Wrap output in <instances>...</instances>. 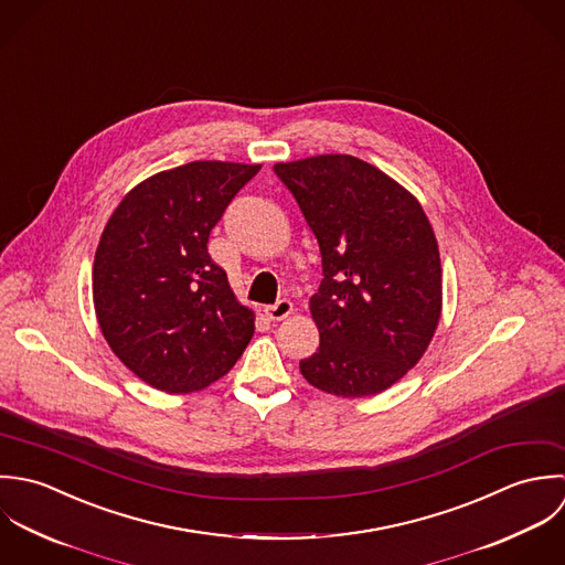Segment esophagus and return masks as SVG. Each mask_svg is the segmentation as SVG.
Returning a JSON list of instances; mask_svg holds the SVG:
<instances>
[{
	"mask_svg": "<svg viewBox=\"0 0 565 565\" xmlns=\"http://www.w3.org/2000/svg\"><path fill=\"white\" fill-rule=\"evenodd\" d=\"M264 312H266V317H268L270 321H281V319H286L288 315H292V303H290L288 299H279L277 303L266 306Z\"/></svg>",
	"mask_w": 565,
	"mask_h": 565,
	"instance_id": "34e87169",
	"label": "esophagus"
}]
</instances>
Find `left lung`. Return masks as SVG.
<instances>
[{
    "label": "left lung",
    "instance_id": "1",
    "mask_svg": "<svg viewBox=\"0 0 565 565\" xmlns=\"http://www.w3.org/2000/svg\"><path fill=\"white\" fill-rule=\"evenodd\" d=\"M312 228L323 279L310 299L317 353L303 377L339 397L386 391L428 349L441 317V259L422 205L349 154L277 163Z\"/></svg>",
    "mask_w": 565,
    "mask_h": 565
}]
</instances>
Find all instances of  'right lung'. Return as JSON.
Returning <instances> with one entry per match:
<instances>
[{
	"label": "right lung",
	"mask_w": 565,
	"mask_h": 565,
	"mask_svg": "<svg viewBox=\"0 0 565 565\" xmlns=\"http://www.w3.org/2000/svg\"><path fill=\"white\" fill-rule=\"evenodd\" d=\"M262 166L192 161L159 172L117 205L94 259V303L115 355L166 393L210 386L255 332L210 233Z\"/></svg>",
	"instance_id": "right-lung-1"
}]
</instances>
